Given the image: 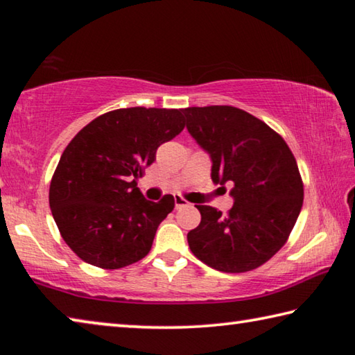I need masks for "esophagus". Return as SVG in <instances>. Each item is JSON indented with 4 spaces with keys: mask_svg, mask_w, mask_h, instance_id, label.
<instances>
[{
    "mask_svg": "<svg viewBox=\"0 0 355 355\" xmlns=\"http://www.w3.org/2000/svg\"><path fill=\"white\" fill-rule=\"evenodd\" d=\"M173 200H175V208H177V209H178V208H183V207H188V205H189V203L186 202V200L183 199V197H180V196H175V197H173Z\"/></svg>",
    "mask_w": 355,
    "mask_h": 355,
    "instance_id": "1",
    "label": "esophagus"
}]
</instances>
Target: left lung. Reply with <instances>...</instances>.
<instances>
[{"instance_id": "8db88e82", "label": "left lung", "mask_w": 355, "mask_h": 355, "mask_svg": "<svg viewBox=\"0 0 355 355\" xmlns=\"http://www.w3.org/2000/svg\"><path fill=\"white\" fill-rule=\"evenodd\" d=\"M186 128L211 159V180L232 183L227 216L196 205L202 220L188 233L189 248L209 268L245 272L277 254L304 200L296 159L274 130L233 106L186 107Z\"/></svg>"}]
</instances>
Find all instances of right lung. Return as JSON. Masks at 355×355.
Masks as SVG:
<instances>
[{
  "label": "right lung",
  "mask_w": 355,
  "mask_h": 355,
  "mask_svg": "<svg viewBox=\"0 0 355 355\" xmlns=\"http://www.w3.org/2000/svg\"><path fill=\"white\" fill-rule=\"evenodd\" d=\"M183 110L127 107L86 125L59 159L50 208L64 241L83 261L119 269L152 249L175 202H150L136 188L156 150L184 128Z\"/></svg>",
  "instance_id": "add662e5"
}]
</instances>
